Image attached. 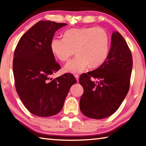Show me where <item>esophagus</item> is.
<instances>
[{
	"label": "esophagus",
	"mask_w": 146,
	"mask_h": 146,
	"mask_svg": "<svg viewBox=\"0 0 146 146\" xmlns=\"http://www.w3.org/2000/svg\"><path fill=\"white\" fill-rule=\"evenodd\" d=\"M75 79H77V81H79V75H78L76 74V75H75Z\"/></svg>",
	"instance_id": "esophagus-1"
}]
</instances>
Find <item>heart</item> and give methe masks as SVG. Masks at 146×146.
I'll return each mask as SVG.
<instances>
[{"label":"heart","instance_id":"heart-1","mask_svg":"<svg viewBox=\"0 0 146 146\" xmlns=\"http://www.w3.org/2000/svg\"><path fill=\"white\" fill-rule=\"evenodd\" d=\"M108 35L101 28H75L65 32L64 38H54L50 47L53 54L59 60L67 61L75 53L77 55L63 67L65 73H79L91 67L101 65L109 53Z\"/></svg>","mask_w":146,"mask_h":146}]
</instances>
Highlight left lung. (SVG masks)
Wrapping results in <instances>:
<instances>
[{"mask_svg": "<svg viewBox=\"0 0 146 146\" xmlns=\"http://www.w3.org/2000/svg\"><path fill=\"white\" fill-rule=\"evenodd\" d=\"M132 65V53L126 42L118 32H114L105 61L95 70L79 77L84 89L79 104L82 113L94 119L113 114L129 91Z\"/></svg>", "mask_w": 146, "mask_h": 146, "instance_id": "obj_1", "label": "left lung"}]
</instances>
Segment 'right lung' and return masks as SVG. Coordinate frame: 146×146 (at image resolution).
Wrapping results in <instances>:
<instances>
[{
	"instance_id": "1",
	"label": "right lung",
	"mask_w": 146,
	"mask_h": 146,
	"mask_svg": "<svg viewBox=\"0 0 146 146\" xmlns=\"http://www.w3.org/2000/svg\"><path fill=\"white\" fill-rule=\"evenodd\" d=\"M66 25L50 20L37 22L22 36L14 51L16 92L26 108L36 116L48 117L60 112L77 82L71 73L51 78L61 69L51 50V42L55 32Z\"/></svg>"
}]
</instances>
